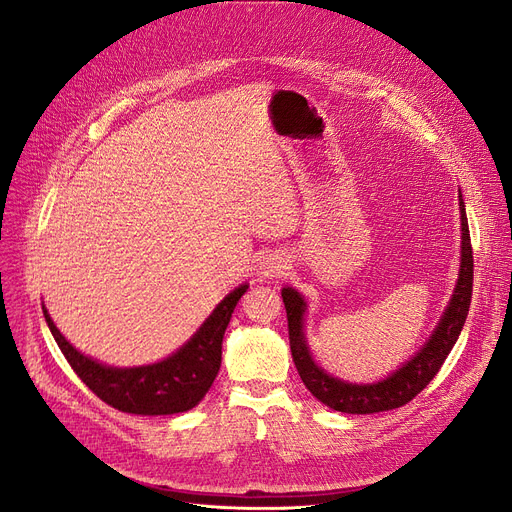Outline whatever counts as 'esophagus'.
Here are the masks:
<instances>
[{"label":"esophagus","instance_id":"1","mask_svg":"<svg viewBox=\"0 0 512 512\" xmlns=\"http://www.w3.org/2000/svg\"><path fill=\"white\" fill-rule=\"evenodd\" d=\"M288 257L282 253H267L259 263V274L263 278H280L288 270Z\"/></svg>","mask_w":512,"mask_h":512}]
</instances>
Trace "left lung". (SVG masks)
Instances as JSON below:
<instances>
[{
    "label": "left lung",
    "instance_id": "8db88e82",
    "mask_svg": "<svg viewBox=\"0 0 512 512\" xmlns=\"http://www.w3.org/2000/svg\"><path fill=\"white\" fill-rule=\"evenodd\" d=\"M461 205V226H463V242H461V272L456 282L450 305L446 307L440 324L432 338L421 351L409 361L396 369L390 378L378 384H348L338 378H332L324 369L317 367L311 359L309 346L303 334V315L305 301L294 288H282V301L288 317V338L292 361L299 369V375L307 390L324 402L326 407L353 413V415H371L380 411L398 409L413 400L429 382L436 378V373L444 365L448 353L459 338L471 305L473 292V249L463 197L459 195Z\"/></svg>",
    "mask_w": 512,
    "mask_h": 512
}]
</instances>
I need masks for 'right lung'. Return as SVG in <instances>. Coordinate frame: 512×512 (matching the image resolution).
Segmentation results:
<instances>
[{
  "instance_id": "obj_1",
  "label": "right lung",
  "mask_w": 512,
  "mask_h": 512,
  "mask_svg": "<svg viewBox=\"0 0 512 512\" xmlns=\"http://www.w3.org/2000/svg\"><path fill=\"white\" fill-rule=\"evenodd\" d=\"M247 288V284H242L232 290L178 353L161 363L130 369L107 367L80 355L53 326L45 307L43 315L74 373L105 405L132 415H174L199 405L211 388L222 365L224 332Z\"/></svg>"
}]
</instances>
